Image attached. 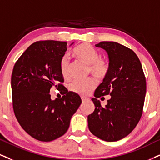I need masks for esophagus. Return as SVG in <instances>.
<instances>
[{
  "label": "esophagus",
  "instance_id": "34e87169",
  "mask_svg": "<svg viewBox=\"0 0 160 160\" xmlns=\"http://www.w3.org/2000/svg\"><path fill=\"white\" fill-rule=\"evenodd\" d=\"M88 100V98H85V97H82V102H84L85 101H87Z\"/></svg>",
  "mask_w": 160,
  "mask_h": 160
}]
</instances>
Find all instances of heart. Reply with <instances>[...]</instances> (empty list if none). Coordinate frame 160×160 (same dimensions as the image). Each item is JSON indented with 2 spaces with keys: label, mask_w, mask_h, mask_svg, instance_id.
I'll use <instances>...</instances> for the list:
<instances>
[{
  "label": "heart",
  "mask_w": 160,
  "mask_h": 160,
  "mask_svg": "<svg viewBox=\"0 0 160 160\" xmlns=\"http://www.w3.org/2000/svg\"><path fill=\"white\" fill-rule=\"evenodd\" d=\"M72 55L90 65V72L97 79H103L109 71V62L107 59L100 58L99 53L88 43L78 45L72 50ZM61 73L64 78L70 76V63L67 56L62 57L60 61ZM96 82L93 78L86 80H75L69 86L70 91L81 96H87L95 89Z\"/></svg>",
  "instance_id": "b5f03b06"
}]
</instances>
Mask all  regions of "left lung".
I'll list each match as a JSON object with an SVG mask.
<instances>
[{"label":"left lung","mask_w":160,"mask_h":160,"mask_svg":"<svg viewBox=\"0 0 160 160\" xmlns=\"http://www.w3.org/2000/svg\"><path fill=\"white\" fill-rule=\"evenodd\" d=\"M96 47L108 52L109 71L92 98L95 110L88 116V128L102 140L115 142L127 137L140 120L146 80L140 61L131 49L113 41H102ZM107 95L112 98L103 108L97 98Z\"/></svg>","instance_id":"obj_1"}]
</instances>
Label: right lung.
Here are the masks:
<instances>
[{"label": "right lung", "mask_w": 160, "mask_h": 160, "mask_svg": "<svg viewBox=\"0 0 160 160\" xmlns=\"http://www.w3.org/2000/svg\"><path fill=\"white\" fill-rule=\"evenodd\" d=\"M67 42L52 40L36 41L18 59L11 77L12 106L20 125L31 137L50 142L62 137L82 99L68 91L62 83L60 61ZM55 86L63 95L51 100L49 91Z\"/></svg>", "instance_id": "add662e5"}]
</instances>
